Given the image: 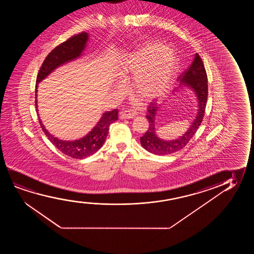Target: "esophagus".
<instances>
[{"instance_id": "esophagus-1", "label": "esophagus", "mask_w": 254, "mask_h": 254, "mask_svg": "<svg viewBox=\"0 0 254 254\" xmlns=\"http://www.w3.org/2000/svg\"><path fill=\"white\" fill-rule=\"evenodd\" d=\"M135 116V112L129 111V110L120 113V118L121 119H132L134 118Z\"/></svg>"}]
</instances>
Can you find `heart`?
<instances>
[{"mask_svg":"<svg viewBox=\"0 0 254 254\" xmlns=\"http://www.w3.org/2000/svg\"><path fill=\"white\" fill-rule=\"evenodd\" d=\"M179 63L167 46L148 43L127 56L120 69L123 81L133 77L132 92L142 101L163 95L177 73Z\"/></svg>","mask_w":254,"mask_h":254,"instance_id":"b5f03b06","label":"heart"}]
</instances>
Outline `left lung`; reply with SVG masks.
Here are the masks:
<instances>
[{
    "label": "left lung",
    "mask_w": 254,
    "mask_h": 254,
    "mask_svg": "<svg viewBox=\"0 0 254 254\" xmlns=\"http://www.w3.org/2000/svg\"><path fill=\"white\" fill-rule=\"evenodd\" d=\"M179 80H181V84L191 87L194 91L198 99V113L193 122H191V127L188 129V132H185L179 139L163 140L160 139L155 133L156 132L154 126L158 107H156L154 102L150 103L147 107L148 113L146 115L149 127L146 133L140 137V143L146 151L157 155H167L182 149L193 137L204 118L208 95V84L205 66L198 54H195L193 62L190 66H188V69L179 76Z\"/></svg>",
    "instance_id": "8db88e82"
}]
</instances>
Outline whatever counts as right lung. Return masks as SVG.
Instances as JSON below:
<instances>
[{"mask_svg": "<svg viewBox=\"0 0 254 254\" xmlns=\"http://www.w3.org/2000/svg\"><path fill=\"white\" fill-rule=\"evenodd\" d=\"M88 35L86 32H82L78 35L70 37L66 42L61 43L59 46L53 49L46 57L42 63L41 68L39 70L36 78L35 86V108L37 110V85L44 78L48 76L53 70L63 65V63H67L72 60L76 59L81 55V52L85 49L87 42ZM118 120V109H114L112 111L106 112L99 121L97 125L92 129L87 136L82 139L74 141H65L57 139L50 134L42 123L41 119L39 118V123L41 125L42 131L44 132L48 139L52 142L57 149L62 153L73 159H84L96 153L98 150L103 146L105 139L108 136L109 126Z\"/></svg>", "mask_w": 254, "mask_h": 254, "instance_id": "add662e5", "label": "right lung"}]
</instances>
